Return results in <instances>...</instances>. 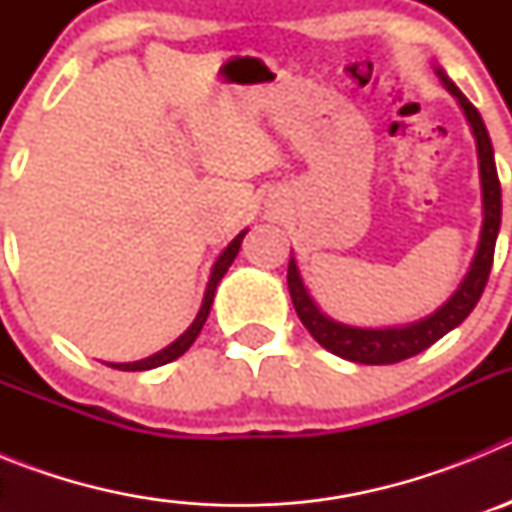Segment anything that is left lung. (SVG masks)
<instances>
[{
	"mask_svg": "<svg viewBox=\"0 0 512 512\" xmlns=\"http://www.w3.org/2000/svg\"><path fill=\"white\" fill-rule=\"evenodd\" d=\"M436 74L441 84L456 97L459 107L467 115L469 128H472L474 143H477L479 158V182H482V230H479V246L474 253L472 266H469L464 282L456 287L454 295L443 302L433 315L418 320V323L400 325V328H354V325L336 323L333 318L323 315L320 307L312 302L307 295L305 284H302L297 261L289 259L287 284L292 305L300 315L302 325L310 330V336L328 348L330 354L341 356V359L356 361V364H397L410 356L420 354L428 346L443 338L449 330L467 320L469 312L479 302L485 292L487 277H490L492 259H495V241L500 233V215H503V200H500V179L495 169V151H492L490 133H487L482 115L477 112L472 102L459 92L454 81L446 76L441 66H436Z\"/></svg>",
	"mask_w": 512,
	"mask_h": 512,
	"instance_id": "1",
	"label": "left lung"
}]
</instances>
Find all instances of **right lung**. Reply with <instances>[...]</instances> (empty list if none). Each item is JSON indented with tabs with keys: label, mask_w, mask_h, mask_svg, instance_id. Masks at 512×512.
<instances>
[{
	"label": "right lung",
	"mask_w": 512,
	"mask_h": 512,
	"mask_svg": "<svg viewBox=\"0 0 512 512\" xmlns=\"http://www.w3.org/2000/svg\"><path fill=\"white\" fill-rule=\"evenodd\" d=\"M248 230H241V233L235 235L233 241L228 243V248H225L220 256H217L215 266H212L210 271V282H207V289H205V300H202V307L200 312H197V318H194V323L189 325L187 330H184L182 336L176 338L174 343H169L166 348H161L158 354L148 356V359H140V361H130V364H110L115 366V369H122V372H146V369H156V366H164L169 364V361L179 359V356L187 351L189 346H192L194 341H197V336H200L202 325H205L207 315H210V307H212V300H215V289L217 284H220V279L225 277V271L230 269V264H233V259L238 256V251H241V243L243 238H246Z\"/></svg>",
	"instance_id": "add662e5"
}]
</instances>
